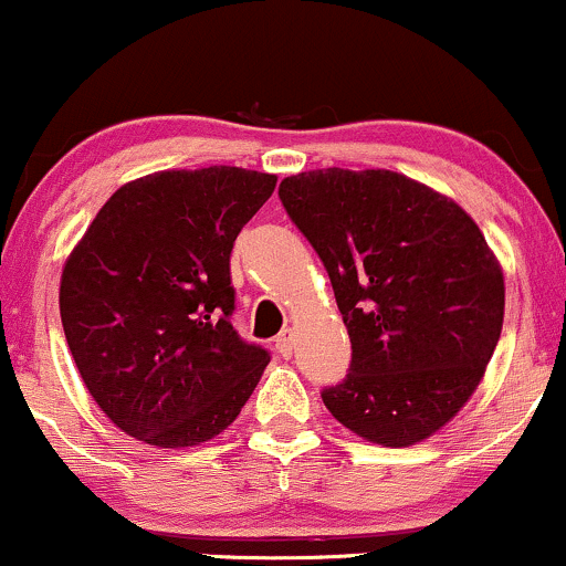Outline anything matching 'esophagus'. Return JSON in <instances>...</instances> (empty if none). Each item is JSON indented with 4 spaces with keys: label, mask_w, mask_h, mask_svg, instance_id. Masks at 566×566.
I'll return each instance as SVG.
<instances>
[{
    "label": "esophagus",
    "mask_w": 566,
    "mask_h": 566,
    "mask_svg": "<svg viewBox=\"0 0 566 566\" xmlns=\"http://www.w3.org/2000/svg\"><path fill=\"white\" fill-rule=\"evenodd\" d=\"M292 348H295V337H292V329H282V335L276 337V350L284 356V359H290L292 356Z\"/></svg>",
    "instance_id": "34e87169"
}]
</instances>
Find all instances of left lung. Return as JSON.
<instances>
[{
	"instance_id": "left-lung-1",
	"label": "left lung",
	"mask_w": 566,
	"mask_h": 566,
	"mask_svg": "<svg viewBox=\"0 0 566 566\" xmlns=\"http://www.w3.org/2000/svg\"><path fill=\"white\" fill-rule=\"evenodd\" d=\"M279 199L350 337V373L324 388V407L373 444L433 437L476 391L503 329V269L476 220L394 170L297 172Z\"/></svg>"
}]
</instances>
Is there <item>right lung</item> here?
<instances>
[{
  "instance_id": "1",
  "label": "right lung",
  "mask_w": 566,
  "mask_h": 566,
  "mask_svg": "<svg viewBox=\"0 0 566 566\" xmlns=\"http://www.w3.org/2000/svg\"><path fill=\"white\" fill-rule=\"evenodd\" d=\"M276 175L161 170L108 197L61 274V322L95 405L127 437L193 447L226 431L269 350L231 327L229 258Z\"/></svg>"
}]
</instances>
